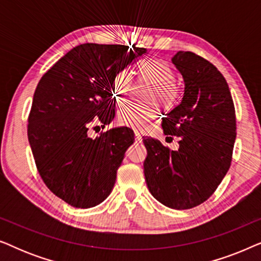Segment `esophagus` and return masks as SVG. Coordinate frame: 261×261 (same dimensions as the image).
<instances>
[{"mask_svg":"<svg viewBox=\"0 0 261 261\" xmlns=\"http://www.w3.org/2000/svg\"><path fill=\"white\" fill-rule=\"evenodd\" d=\"M141 141H142V137H141V134L139 133V132L137 130V132H135V142H138V144H140Z\"/></svg>","mask_w":261,"mask_h":261,"instance_id":"obj_1","label":"esophagus"}]
</instances>
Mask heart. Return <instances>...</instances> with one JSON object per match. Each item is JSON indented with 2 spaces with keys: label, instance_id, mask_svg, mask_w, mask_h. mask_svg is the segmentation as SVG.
Instances as JSON below:
<instances>
[{
  "label": "heart",
  "instance_id": "obj_1",
  "mask_svg": "<svg viewBox=\"0 0 261 261\" xmlns=\"http://www.w3.org/2000/svg\"><path fill=\"white\" fill-rule=\"evenodd\" d=\"M140 83L152 88L147 101L155 102L164 109H171L176 105L179 89L174 82V72L169 64L163 60H148L142 63L138 70ZM132 90V78L127 71H121L113 81V96L119 105H122ZM156 116L153 107L126 106L117 113L116 121L120 126L144 130Z\"/></svg>",
  "mask_w": 261,
  "mask_h": 261
}]
</instances>
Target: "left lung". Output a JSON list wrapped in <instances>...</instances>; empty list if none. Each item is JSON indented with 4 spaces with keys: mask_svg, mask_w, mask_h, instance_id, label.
Masks as SVG:
<instances>
[{
    "mask_svg": "<svg viewBox=\"0 0 261 261\" xmlns=\"http://www.w3.org/2000/svg\"><path fill=\"white\" fill-rule=\"evenodd\" d=\"M172 63L184 81L181 101L163 119L165 135L178 137L171 151L145 138L146 184L156 201L171 209H190L214 194L230 166L237 121L222 73L202 57L179 51Z\"/></svg>",
    "mask_w": 261,
    "mask_h": 261,
    "instance_id": "1",
    "label": "left lung"
}]
</instances>
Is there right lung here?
Listing matches in <instances>:
<instances>
[{"label": "right lung", "instance_id": "obj_1", "mask_svg": "<svg viewBox=\"0 0 261 261\" xmlns=\"http://www.w3.org/2000/svg\"><path fill=\"white\" fill-rule=\"evenodd\" d=\"M147 52L124 45H78L60 58L35 89L28 141L49 190L76 208H91L112 192L134 138L127 127L90 138L95 123L115 116L113 81Z\"/></svg>", "mask_w": 261, "mask_h": 261}]
</instances>
